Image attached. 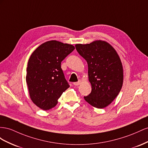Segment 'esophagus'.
I'll list each match as a JSON object with an SVG mask.
<instances>
[{
    "instance_id": "1",
    "label": "esophagus",
    "mask_w": 148,
    "mask_h": 148,
    "mask_svg": "<svg viewBox=\"0 0 148 148\" xmlns=\"http://www.w3.org/2000/svg\"><path fill=\"white\" fill-rule=\"evenodd\" d=\"M81 80H79V81L78 82H74V83H73V84H74V86H79V85H80V84H81Z\"/></svg>"
}]
</instances>
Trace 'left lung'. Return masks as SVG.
Returning a JSON list of instances; mask_svg holds the SVG:
<instances>
[{
	"instance_id": "8db88e82",
	"label": "left lung",
	"mask_w": 148,
	"mask_h": 148,
	"mask_svg": "<svg viewBox=\"0 0 148 148\" xmlns=\"http://www.w3.org/2000/svg\"><path fill=\"white\" fill-rule=\"evenodd\" d=\"M75 46L88 64L92 91L84 99L95 108L107 107L119 95L123 86V68L119 55L110 44L103 40Z\"/></svg>"
}]
</instances>
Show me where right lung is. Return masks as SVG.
Here are the masks:
<instances>
[{"label":"right lung","mask_w":148,"mask_h":148,"mask_svg":"<svg viewBox=\"0 0 148 148\" xmlns=\"http://www.w3.org/2000/svg\"><path fill=\"white\" fill-rule=\"evenodd\" d=\"M75 49L73 45L51 40L40 45L28 62L26 82L32 102L43 110L56 106L62 92L69 87L61 67Z\"/></svg>","instance_id":"add662e5"}]
</instances>
